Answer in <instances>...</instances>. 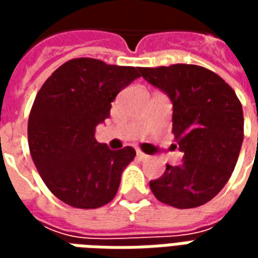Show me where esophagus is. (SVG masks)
Here are the masks:
<instances>
[{"label": "esophagus", "mask_w": 258, "mask_h": 258, "mask_svg": "<svg viewBox=\"0 0 258 258\" xmlns=\"http://www.w3.org/2000/svg\"><path fill=\"white\" fill-rule=\"evenodd\" d=\"M137 157H138V159H140V160H146V159H148V155H145V153H144V152H141L140 149H137Z\"/></svg>", "instance_id": "obj_1"}]
</instances>
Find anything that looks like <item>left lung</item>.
<instances>
[{"instance_id": "8db88e82", "label": "left lung", "mask_w": 258, "mask_h": 258, "mask_svg": "<svg viewBox=\"0 0 258 258\" xmlns=\"http://www.w3.org/2000/svg\"><path fill=\"white\" fill-rule=\"evenodd\" d=\"M141 76L168 96L178 166L167 164L149 182L157 199L177 209L207 203L227 184L243 142V110L235 91L209 69L196 64L141 68Z\"/></svg>"}]
</instances>
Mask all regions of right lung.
Here are the masks:
<instances>
[{
  "instance_id": "obj_1",
  "label": "right lung",
  "mask_w": 258,
  "mask_h": 258,
  "mask_svg": "<svg viewBox=\"0 0 258 258\" xmlns=\"http://www.w3.org/2000/svg\"><path fill=\"white\" fill-rule=\"evenodd\" d=\"M140 72L98 59H72L38 91L27 125L31 159L48 189L66 205L96 209L117 194L135 151L109 149L95 140V130Z\"/></svg>"
}]
</instances>
